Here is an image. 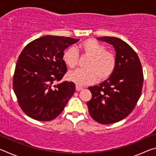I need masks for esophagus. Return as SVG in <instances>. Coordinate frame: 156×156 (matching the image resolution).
<instances>
[{
  "instance_id": "1",
  "label": "esophagus",
  "mask_w": 156,
  "mask_h": 156,
  "mask_svg": "<svg viewBox=\"0 0 156 156\" xmlns=\"http://www.w3.org/2000/svg\"><path fill=\"white\" fill-rule=\"evenodd\" d=\"M76 90L79 91L82 90V89H83V87H80V86H79V85H76Z\"/></svg>"
}]
</instances>
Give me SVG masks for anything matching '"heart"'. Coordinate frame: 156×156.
I'll list each match as a JSON object with an SVG mask.
<instances>
[{"mask_svg":"<svg viewBox=\"0 0 156 156\" xmlns=\"http://www.w3.org/2000/svg\"><path fill=\"white\" fill-rule=\"evenodd\" d=\"M82 55L89 56L87 68H79L69 72L67 78L78 85H85L98 80L104 81L109 78L116 67V57L112 52L106 51V47L96 40L89 38L80 44ZM65 64L69 68L76 67L79 54L75 48L69 47L62 55Z\"/></svg>","mask_w":156,"mask_h":156,"instance_id":"1","label":"heart"}]
</instances>
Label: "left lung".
I'll return each instance as SVG.
<instances>
[{
    "label": "left lung",
    "instance_id": "left-lung-1",
    "mask_svg": "<svg viewBox=\"0 0 156 156\" xmlns=\"http://www.w3.org/2000/svg\"><path fill=\"white\" fill-rule=\"evenodd\" d=\"M97 39L114 47L116 67L109 78L88 88L92 97L87 105L94 120L109 125L124 119L135 108L142 94L143 71L138 54L125 41L109 36Z\"/></svg>",
    "mask_w": 156,
    "mask_h": 156
}]
</instances>
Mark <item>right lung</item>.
I'll return each mask as SVG.
<instances>
[{
    "mask_svg": "<svg viewBox=\"0 0 156 156\" xmlns=\"http://www.w3.org/2000/svg\"><path fill=\"white\" fill-rule=\"evenodd\" d=\"M79 41L70 37L45 36L26 45L16 65L13 88L18 103L34 120L49 121L58 116L74 94L73 82L56 84L67 72L64 50Z\"/></svg>",
    "mask_w": 156,
    "mask_h": 156,
    "instance_id": "right-lung-1",
    "label": "right lung"
}]
</instances>
